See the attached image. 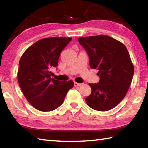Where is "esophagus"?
<instances>
[{
  "mask_svg": "<svg viewBox=\"0 0 148 148\" xmlns=\"http://www.w3.org/2000/svg\"><path fill=\"white\" fill-rule=\"evenodd\" d=\"M74 86H75V87L80 86H82V84H79V83H77V82H74Z\"/></svg>",
  "mask_w": 148,
  "mask_h": 148,
  "instance_id": "obj_1",
  "label": "esophagus"
}]
</instances>
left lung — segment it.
I'll use <instances>...</instances> for the list:
<instances>
[{
	"label": "left lung",
	"instance_id": "left-lung-1",
	"mask_svg": "<svg viewBox=\"0 0 148 148\" xmlns=\"http://www.w3.org/2000/svg\"><path fill=\"white\" fill-rule=\"evenodd\" d=\"M79 44L89 57V66L99 71L98 84H89L91 93L87 104L95 110L107 111L120 103L128 91L134 66L127 47L106 35L79 37Z\"/></svg>",
	"mask_w": 148,
	"mask_h": 148
}]
</instances>
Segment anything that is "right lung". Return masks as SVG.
<instances>
[{"mask_svg": "<svg viewBox=\"0 0 148 148\" xmlns=\"http://www.w3.org/2000/svg\"><path fill=\"white\" fill-rule=\"evenodd\" d=\"M72 38L51 37L35 42L20 59L17 80L27 101L35 108L49 112L63 102L72 80L61 82L51 77V68L58 64L60 53Z\"/></svg>", "mask_w": 148, "mask_h": 148, "instance_id": "obj_1", "label": "right lung"}]
</instances>
